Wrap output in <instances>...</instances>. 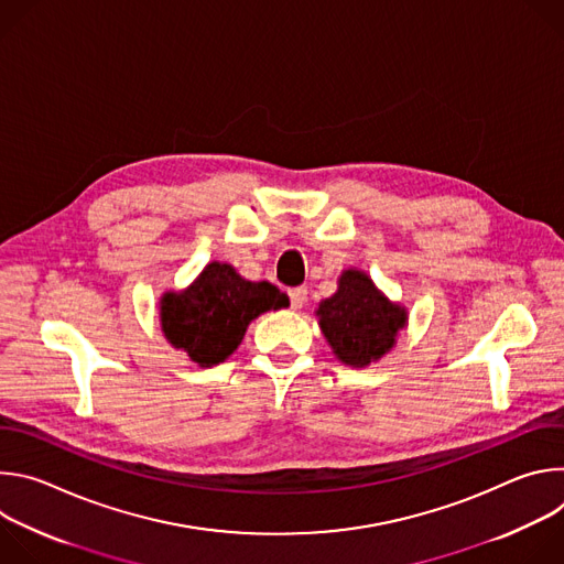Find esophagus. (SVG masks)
Returning <instances> with one entry per match:
<instances>
[{
	"instance_id": "34e87169",
	"label": "esophagus",
	"mask_w": 564,
	"mask_h": 564,
	"mask_svg": "<svg viewBox=\"0 0 564 564\" xmlns=\"http://www.w3.org/2000/svg\"><path fill=\"white\" fill-rule=\"evenodd\" d=\"M288 296H290V305L294 310H301L305 305V301H307V288H303V285L292 288V290H288Z\"/></svg>"
}]
</instances>
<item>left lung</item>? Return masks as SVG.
Here are the masks:
<instances>
[{
	"instance_id": "obj_1",
	"label": "left lung",
	"mask_w": 564,
	"mask_h": 564,
	"mask_svg": "<svg viewBox=\"0 0 564 564\" xmlns=\"http://www.w3.org/2000/svg\"><path fill=\"white\" fill-rule=\"evenodd\" d=\"M318 326L337 359L364 368L381 359L406 324V310L390 303L359 270H346L339 290L318 303Z\"/></svg>"
}]
</instances>
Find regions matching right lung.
<instances>
[{
    "label": "right lung",
    "mask_w": 564,
    "mask_h": 564,
    "mask_svg": "<svg viewBox=\"0 0 564 564\" xmlns=\"http://www.w3.org/2000/svg\"><path fill=\"white\" fill-rule=\"evenodd\" d=\"M288 305V296L272 283L240 279L227 263H209L181 294H165L160 303L163 333L198 366L225 361L250 326L268 310Z\"/></svg>",
    "instance_id": "add662e5"
}]
</instances>
